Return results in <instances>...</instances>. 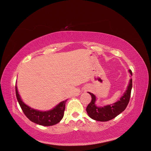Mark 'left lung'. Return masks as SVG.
Segmentation results:
<instances>
[{"mask_svg": "<svg viewBox=\"0 0 151 151\" xmlns=\"http://www.w3.org/2000/svg\"><path fill=\"white\" fill-rule=\"evenodd\" d=\"M129 72L132 76L131 70H129ZM132 87V80L131 79L127 89L124 93V96L120 99V100L113 104L108 105L102 107H97L95 105L96 99V96L93 93L89 92L92 97V100L86 108V111L88 115L93 120L101 122L108 121L115 118L119 114H120L125 110L127 107L130 100V97H131Z\"/></svg>", "mask_w": 151, "mask_h": 151, "instance_id": "obj_1", "label": "left lung"}]
</instances>
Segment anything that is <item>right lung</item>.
<instances>
[{
	"label": "right lung",
	"mask_w": 151,
	"mask_h": 151,
	"mask_svg": "<svg viewBox=\"0 0 151 151\" xmlns=\"http://www.w3.org/2000/svg\"><path fill=\"white\" fill-rule=\"evenodd\" d=\"M15 93H16L17 99L23 112L25 116L32 122L41 126H50L59 123L63 118L67 100L61 102L50 111L42 112L35 110L25 104L20 99L16 86H15Z\"/></svg>",
	"instance_id": "add662e5"
}]
</instances>
